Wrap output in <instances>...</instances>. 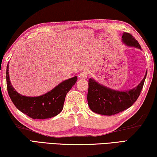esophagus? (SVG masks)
Listing matches in <instances>:
<instances>
[{
    "label": "esophagus",
    "instance_id": "obj_1",
    "mask_svg": "<svg viewBox=\"0 0 157 157\" xmlns=\"http://www.w3.org/2000/svg\"><path fill=\"white\" fill-rule=\"evenodd\" d=\"M87 75H88V74H87L86 72H83V73H82L79 74V78L84 79H86Z\"/></svg>",
    "mask_w": 157,
    "mask_h": 157
}]
</instances>
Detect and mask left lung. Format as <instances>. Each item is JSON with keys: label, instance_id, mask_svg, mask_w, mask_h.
<instances>
[{"label": "left lung", "instance_id": "left-lung-1", "mask_svg": "<svg viewBox=\"0 0 157 157\" xmlns=\"http://www.w3.org/2000/svg\"><path fill=\"white\" fill-rule=\"evenodd\" d=\"M123 43L127 46H133L141 49L140 44L131 34L124 33L122 36ZM147 75L145 73L141 82L129 91H116L89 79V91L87 94L88 105L94 112L101 115L111 116L127 109L136 102L140 94Z\"/></svg>", "mask_w": 157, "mask_h": 157}]
</instances>
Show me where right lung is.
Masks as SVG:
<instances>
[{
  "instance_id": "1",
  "label": "right lung",
  "mask_w": 157,
  "mask_h": 157,
  "mask_svg": "<svg viewBox=\"0 0 157 157\" xmlns=\"http://www.w3.org/2000/svg\"><path fill=\"white\" fill-rule=\"evenodd\" d=\"M7 66L6 80L7 92L15 107L33 119H46L54 117L62 111L66 95L75 84L78 78L73 77L61 82L51 91L40 96L28 97L18 94L13 88Z\"/></svg>"
}]
</instances>
